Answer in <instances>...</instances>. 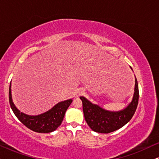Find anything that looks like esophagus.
<instances>
[{"label": "esophagus", "mask_w": 159, "mask_h": 159, "mask_svg": "<svg viewBox=\"0 0 159 159\" xmlns=\"http://www.w3.org/2000/svg\"><path fill=\"white\" fill-rule=\"evenodd\" d=\"M83 93H84V90H80L78 91V92H77V95H78V96H80V95H81L82 94H83Z\"/></svg>", "instance_id": "34e87169"}]
</instances>
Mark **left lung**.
<instances>
[{
  "mask_svg": "<svg viewBox=\"0 0 159 159\" xmlns=\"http://www.w3.org/2000/svg\"><path fill=\"white\" fill-rule=\"evenodd\" d=\"M80 98L82 101L84 119L89 127L93 131L99 133H110L125 126L130 121L135 113L139 99L138 81L135 79L134 93L132 101L125 109L121 111H108L98 106L91 103L85 98L80 97Z\"/></svg>",
  "mask_w": 159,
  "mask_h": 159,
  "instance_id": "1",
  "label": "left lung"
}]
</instances>
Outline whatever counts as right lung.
Returning <instances> with one entry per match:
<instances>
[{"instance_id": "obj_1", "label": "right lung", "mask_w": 159, "mask_h": 159, "mask_svg": "<svg viewBox=\"0 0 159 159\" xmlns=\"http://www.w3.org/2000/svg\"><path fill=\"white\" fill-rule=\"evenodd\" d=\"M11 89L9 86V103L11 108L19 120L32 131L40 133H48L56 130L61 124L66 111L72 102V100L60 102L48 111L38 116H28L19 111L16 108L11 98Z\"/></svg>"}]
</instances>
